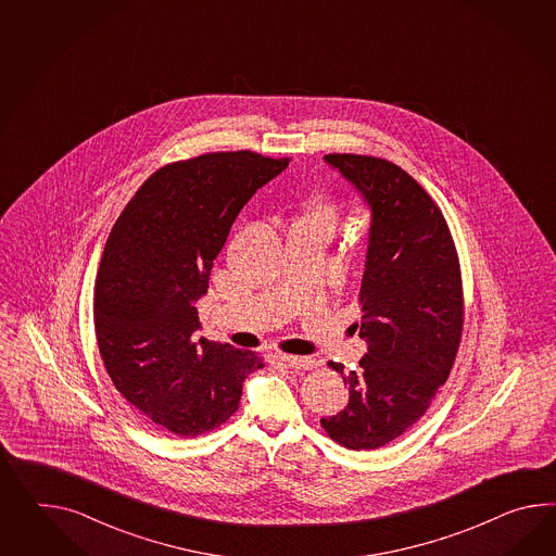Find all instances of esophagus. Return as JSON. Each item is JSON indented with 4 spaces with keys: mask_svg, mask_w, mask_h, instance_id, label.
Returning a JSON list of instances; mask_svg holds the SVG:
<instances>
[{
    "mask_svg": "<svg viewBox=\"0 0 556 556\" xmlns=\"http://www.w3.org/2000/svg\"><path fill=\"white\" fill-rule=\"evenodd\" d=\"M277 359L281 362V366L291 367V369H313L317 366L313 357H299V355H287V353H279Z\"/></svg>",
    "mask_w": 556,
    "mask_h": 556,
    "instance_id": "1",
    "label": "esophagus"
}]
</instances>
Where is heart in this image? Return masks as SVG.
<instances>
[{"label": "heart", "instance_id": "1", "mask_svg": "<svg viewBox=\"0 0 556 556\" xmlns=\"http://www.w3.org/2000/svg\"><path fill=\"white\" fill-rule=\"evenodd\" d=\"M305 218L326 223L327 227L333 229V225H336V220H338V208H336V204L333 203L321 201V203H317L313 206L312 211H309V215Z\"/></svg>", "mask_w": 556, "mask_h": 556}]
</instances>
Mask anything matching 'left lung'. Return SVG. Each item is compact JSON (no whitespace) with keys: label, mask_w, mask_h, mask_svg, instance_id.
<instances>
[{"label":"left lung","mask_w":556,"mask_h":556,"mask_svg":"<svg viewBox=\"0 0 556 556\" xmlns=\"http://www.w3.org/2000/svg\"><path fill=\"white\" fill-rule=\"evenodd\" d=\"M371 208L359 289V338L367 353L343 376L350 402L321 418L350 450L390 444L420 420L446 381L464 326L460 261L432 197L397 164L362 154H326Z\"/></svg>","instance_id":"obj_1"}]
</instances>
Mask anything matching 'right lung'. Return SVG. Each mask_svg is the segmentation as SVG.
<instances>
[{"label":"right lung","mask_w":556,"mask_h":556,"mask_svg":"<svg viewBox=\"0 0 556 556\" xmlns=\"http://www.w3.org/2000/svg\"><path fill=\"white\" fill-rule=\"evenodd\" d=\"M289 159L251 150L166 164L110 230L94 287L98 350L124 400L152 424L197 438L239 409L243 381L265 366L229 343L197 339V301L247 201Z\"/></svg>","instance_id":"1"}]
</instances>
